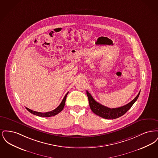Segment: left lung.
Here are the masks:
<instances>
[{
  "label": "left lung",
  "mask_w": 158,
  "mask_h": 158,
  "mask_svg": "<svg viewBox=\"0 0 158 158\" xmlns=\"http://www.w3.org/2000/svg\"><path fill=\"white\" fill-rule=\"evenodd\" d=\"M140 91L136 96V97L127 104L116 108H110L97 102L91 96L89 92L86 90V94L88 97L89 103L91 110L96 115L105 119H115L123 115L125 113H127L128 110L132 106V105H133L134 103L137 101L140 95Z\"/></svg>",
  "instance_id": "1"
}]
</instances>
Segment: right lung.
Listing matches in <instances>:
<instances>
[{
  "label": "right lung",
  "mask_w": 158,
  "mask_h": 158,
  "mask_svg": "<svg viewBox=\"0 0 158 158\" xmlns=\"http://www.w3.org/2000/svg\"><path fill=\"white\" fill-rule=\"evenodd\" d=\"M68 93H69V92H68V93L66 94V95L64 96V97L63 99L61 102L60 103V105H59L56 109H54V110L52 111H49V112H47V113H40V112H37V111H32V110H31L28 108H27V107H26V109H27L30 113H31V114H33L39 116V117H50L54 116V115H57V114L60 113V112L63 110V108H64V105H65V102H66V97H67Z\"/></svg>",
  "instance_id": "1"
}]
</instances>
